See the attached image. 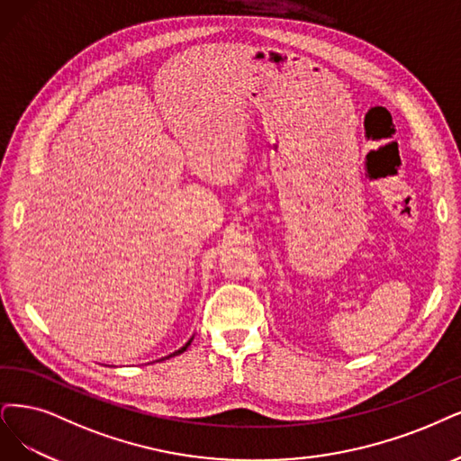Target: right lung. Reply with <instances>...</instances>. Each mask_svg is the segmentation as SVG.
Wrapping results in <instances>:
<instances>
[{
    "mask_svg": "<svg viewBox=\"0 0 461 461\" xmlns=\"http://www.w3.org/2000/svg\"><path fill=\"white\" fill-rule=\"evenodd\" d=\"M192 339H194V338H190V339H187V342H185V346H182V348H180L178 351H175V353H170L168 357H175V355H180V353H184V351H185L187 348H190V344H192ZM168 357H165V359H168ZM161 361H163V359H161Z\"/></svg>",
    "mask_w": 461,
    "mask_h": 461,
    "instance_id": "add662e5",
    "label": "right lung"
}]
</instances>
